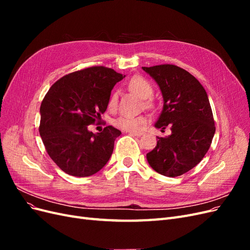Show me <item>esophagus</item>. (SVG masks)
I'll return each mask as SVG.
<instances>
[{
  "instance_id": "1",
  "label": "esophagus",
  "mask_w": 250,
  "mask_h": 250,
  "mask_svg": "<svg viewBox=\"0 0 250 250\" xmlns=\"http://www.w3.org/2000/svg\"><path fill=\"white\" fill-rule=\"evenodd\" d=\"M128 134L132 135V137H141V135H143V132H134V131H128Z\"/></svg>"
}]
</instances>
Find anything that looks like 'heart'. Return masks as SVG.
<instances>
[{"instance_id":"b5f03b06","label":"heart","mask_w":250,"mask_h":250,"mask_svg":"<svg viewBox=\"0 0 250 250\" xmlns=\"http://www.w3.org/2000/svg\"><path fill=\"white\" fill-rule=\"evenodd\" d=\"M128 87L137 94L139 97L143 98L145 100V104L148 106H151L152 103L147 98L151 97L153 94V86L151 83L142 76H134L132 77L129 82H128ZM118 103V94L117 92H113L109 98L108 101V107L115 108ZM147 122V119L144 116H131V115H122L118 117L113 121V125L117 126L120 129H123L126 131H139L141 127Z\"/></svg>"}]
</instances>
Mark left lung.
Here are the masks:
<instances>
[{
    "label": "left lung",
    "instance_id": "1",
    "mask_svg": "<svg viewBox=\"0 0 250 250\" xmlns=\"http://www.w3.org/2000/svg\"><path fill=\"white\" fill-rule=\"evenodd\" d=\"M160 86L164 108L156 128L171 127L169 137H157L155 148L147 153L151 168L176 177L198 165L213 141L215 121L206 89L193 75L174 64L143 66Z\"/></svg>",
    "mask_w": 250,
    "mask_h": 250
}]
</instances>
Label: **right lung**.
Listing matches in <instances>:
<instances>
[{
    "mask_svg": "<svg viewBox=\"0 0 250 250\" xmlns=\"http://www.w3.org/2000/svg\"><path fill=\"white\" fill-rule=\"evenodd\" d=\"M124 77L110 67L89 66L62 77L44 96L40 134L52 161L69 175L90 176L108 162L121 131L106 126L95 134L87 128L99 122Z\"/></svg>",
    "mask_w": 250,
    "mask_h": 250,
    "instance_id": "obj_1",
    "label": "right lung"
}]
</instances>
